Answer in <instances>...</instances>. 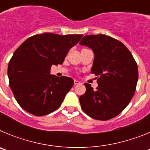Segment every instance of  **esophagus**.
Instances as JSON below:
<instances>
[{
	"mask_svg": "<svg viewBox=\"0 0 150 150\" xmlns=\"http://www.w3.org/2000/svg\"><path fill=\"white\" fill-rule=\"evenodd\" d=\"M80 84V82L78 81V80H76V79H74V85H79Z\"/></svg>",
	"mask_w": 150,
	"mask_h": 150,
	"instance_id": "esophagus-1",
	"label": "esophagus"
}]
</instances>
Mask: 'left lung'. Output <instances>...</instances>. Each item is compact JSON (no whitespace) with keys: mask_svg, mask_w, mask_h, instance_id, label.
Returning <instances> with one entry per match:
<instances>
[{"mask_svg":"<svg viewBox=\"0 0 150 150\" xmlns=\"http://www.w3.org/2000/svg\"><path fill=\"white\" fill-rule=\"evenodd\" d=\"M79 44L91 48L95 54L91 72L98 76V84L93 90L85 83L86 91L79 98L81 108L92 119L110 120L128 106L134 94L137 63L126 46L109 36H84Z\"/></svg>","mask_w":150,"mask_h":150,"instance_id":"8db88e82","label":"left lung"}]
</instances>
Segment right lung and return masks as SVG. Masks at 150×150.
I'll list each match as a JSON object with an SVG mask.
<instances>
[{"label":"right lung","mask_w":150,"mask_h":150,"mask_svg":"<svg viewBox=\"0 0 150 150\" xmlns=\"http://www.w3.org/2000/svg\"><path fill=\"white\" fill-rule=\"evenodd\" d=\"M82 38V34L44 33L30 37L16 49L7 74L12 91L22 109L41 116L60 107L74 80L51 75V67L62 64Z\"/></svg>","instance_id":"1"}]
</instances>
